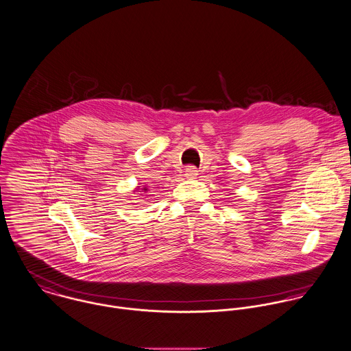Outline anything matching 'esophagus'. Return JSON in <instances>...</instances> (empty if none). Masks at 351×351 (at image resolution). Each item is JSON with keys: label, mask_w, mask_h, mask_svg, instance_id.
Returning a JSON list of instances; mask_svg holds the SVG:
<instances>
[{"label": "esophagus", "mask_w": 351, "mask_h": 351, "mask_svg": "<svg viewBox=\"0 0 351 351\" xmlns=\"http://www.w3.org/2000/svg\"><path fill=\"white\" fill-rule=\"evenodd\" d=\"M186 176L190 178V179H194V178L197 176V169H196L195 167H193V165L187 167V168H186Z\"/></svg>", "instance_id": "obj_1"}]
</instances>
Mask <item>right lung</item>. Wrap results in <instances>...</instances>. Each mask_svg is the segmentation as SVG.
<instances>
[{
  "label": "right lung",
  "mask_w": 351,
  "mask_h": 351,
  "mask_svg": "<svg viewBox=\"0 0 351 351\" xmlns=\"http://www.w3.org/2000/svg\"><path fill=\"white\" fill-rule=\"evenodd\" d=\"M144 190H147V189H144Z\"/></svg>",
  "instance_id": "add662e5"
}]
</instances>
